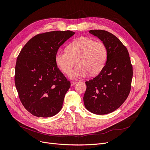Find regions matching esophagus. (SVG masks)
I'll list each match as a JSON object with an SVG mask.
<instances>
[{"instance_id":"esophagus-1","label":"esophagus","mask_w":150,"mask_h":150,"mask_svg":"<svg viewBox=\"0 0 150 150\" xmlns=\"http://www.w3.org/2000/svg\"><path fill=\"white\" fill-rule=\"evenodd\" d=\"M77 83V82L76 81H71V86H73V85H74V84H76Z\"/></svg>"}]
</instances>
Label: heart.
I'll use <instances>...</instances> for the list:
<instances>
[{"instance_id": "1", "label": "heart", "mask_w": 150, "mask_h": 150, "mask_svg": "<svg viewBox=\"0 0 150 150\" xmlns=\"http://www.w3.org/2000/svg\"><path fill=\"white\" fill-rule=\"evenodd\" d=\"M67 50L59 49L55 55V62L59 69L69 74L76 59L78 65L69 74L73 79L83 78L89 72L94 76L99 74L106 64L108 51L106 46L101 41L87 37H81L71 42Z\"/></svg>"}]
</instances>
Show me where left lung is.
Returning a JSON list of instances; mask_svg holds the SVG:
<instances>
[{
	"instance_id": "obj_1",
	"label": "left lung",
	"mask_w": 150,
	"mask_h": 150,
	"mask_svg": "<svg viewBox=\"0 0 150 150\" xmlns=\"http://www.w3.org/2000/svg\"><path fill=\"white\" fill-rule=\"evenodd\" d=\"M105 44L107 61L94 78L86 81L83 100L88 111L106 115L119 108L128 98L133 78V66L126 47L115 35L104 30H91Z\"/></svg>"
}]
</instances>
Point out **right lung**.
<instances>
[{
  "mask_svg": "<svg viewBox=\"0 0 150 150\" xmlns=\"http://www.w3.org/2000/svg\"><path fill=\"white\" fill-rule=\"evenodd\" d=\"M74 34L56 30L36 35L17 57L16 87L22 105L35 116L51 117L61 110L71 83L57 67L55 55Z\"/></svg>",
  "mask_w": 150,
  "mask_h": 150,
  "instance_id": "add662e5",
  "label": "right lung"
}]
</instances>
